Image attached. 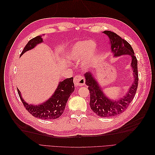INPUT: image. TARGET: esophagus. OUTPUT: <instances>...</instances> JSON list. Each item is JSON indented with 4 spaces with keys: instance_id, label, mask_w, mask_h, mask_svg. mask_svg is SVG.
I'll use <instances>...</instances> for the list:
<instances>
[{
    "instance_id": "obj_1",
    "label": "esophagus",
    "mask_w": 155,
    "mask_h": 155,
    "mask_svg": "<svg viewBox=\"0 0 155 155\" xmlns=\"http://www.w3.org/2000/svg\"><path fill=\"white\" fill-rule=\"evenodd\" d=\"M74 83L76 87L83 86L85 85V79L83 78V76H81V75H77V76H75L74 78Z\"/></svg>"
}]
</instances>
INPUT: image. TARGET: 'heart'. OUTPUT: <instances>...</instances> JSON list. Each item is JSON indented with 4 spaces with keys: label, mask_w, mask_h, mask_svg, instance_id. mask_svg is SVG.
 I'll list each match as a JSON object with an SVG mask.
<instances>
[{
    "label": "heart",
    "mask_w": 155,
    "mask_h": 155,
    "mask_svg": "<svg viewBox=\"0 0 155 155\" xmlns=\"http://www.w3.org/2000/svg\"><path fill=\"white\" fill-rule=\"evenodd\" d=\"M96 44L91 41H83L75 44L71 48L70 57L72 60H82L84 68H88L95 58Z\"/></svg>",
    "instance_id": "heart-1"
}]
</instances>
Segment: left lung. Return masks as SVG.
Wrapping results in <instances>:
<instances>
[{
    "label": "left lung",
    "instance_id": "8db88e82",
    "mask_svg": "<svg viewBox=\"0 0 155 155\" xmlns=\"http://www.w3.org/2000/svg\"><path fill=\"white\" fill-rule=\"evenodd\" d=\"M104 33L109 37L111 51L114 57L129 55L132 58L130 66L133 70L134 78V82L129 88L127 93L119 100H112L105 95L91 72H86L85 74V83L88 87V88L90 92L91 109L97 116L104 118H110L124 112L134 97L138 83V61L134 55L132 46L127 41L112 31L106 30Z\"/></svg>",
    "mask_w": 155,
    "mask_h": 155
}]
</instances>
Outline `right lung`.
Segmentation results:
<instances>
[{
  "label": "right lung",
  "mask_w": 155,
  "mask_h": 155,
  "mask_svg": "<svg viewBox=\"0 0 155 155\" xmlns=\"http://www.w3.org/2000/svg\"><path fill=\"white\" fill-rule=\"evenodd\" d=\"M42 42H43V40L41 35L37 36L31 39L26 44L20 56L25 53L26 51L34 48L37 45ZM74 91V84L73 83V78H67L59 83L57 89L49 100L44 102L43 104L34 105L27 104L22 97L19 90L17 89L18 96L28 112H29L34 117L43 120H54L61 116L68 98Z\"/></svg>",
  "instance_id": "obj_1"
}]
</instances>
